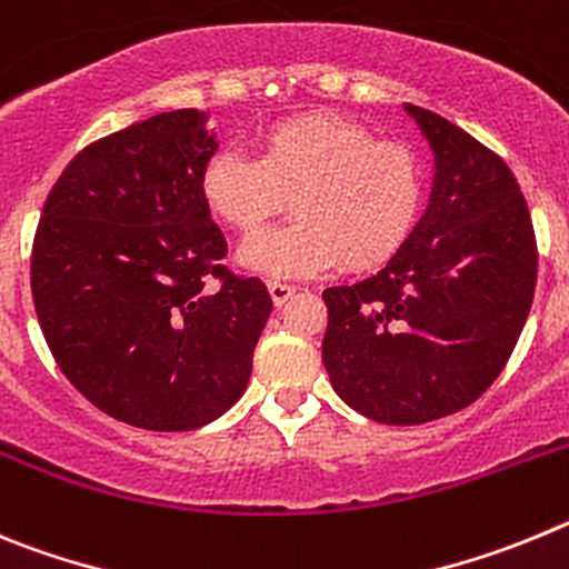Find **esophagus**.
<instances>
[{"label":"esophagus","mask_w":569,"mask_h":569,"mask_svg":"<svg viewBox=\"0 0 569 569\" xmlns=\"http://www.w3.org/2000/svg\"><path fill=\"white\" fill-rule=\"evenodd\" d=\"M297 291V286L283 283V280H269V295H272L274 306H283L291 295Z\"/></svg>","instance_id":"obj_1"}]
</instances>
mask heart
I'll use <instances>...</instances> for the list:
<instances>
[{
  "mask_svg": "<svg viewBox=\"0 0 569 569\" xmlns=\"http://www.w3.org/2000/svg\"><path fill=\"white\" fill-rule=\"evenodd\" d=\"M209 212L240 234L278 218L295 221L247 240L240 260L272 278H317L337 266L371 272L413 234L425 201L417 152L373 138L357 121L306 116L269 127L258 158L218 150L201 172Z\"/></svg>",
  "mask_w": 569,
  "mask_h": 569,
  "instance_id": "obj_1",
  "label": "heart"
}]
</instances>
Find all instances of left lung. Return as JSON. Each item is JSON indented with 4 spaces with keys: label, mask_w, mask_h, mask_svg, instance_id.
I'll return each instance as SVG.
<instances>
[{
    "label": "left lung",
    "mask_w": 569,
    "mask_h": 569,
    "mask_svg": "<svg viewBox=\"0 0 569 569\" xmlns=\"http://www.w3.org/2000/svg\"><path fill=\"white\" fill-rule=\"evenodd\" d=\"M437 156L431 203L382 272L322 291V362L373 422L450 417L496 382L533 306L539 249L510 167L448 119L406 104Z\"/></svg>",
    "instance_id": "1"
}]
</instances>
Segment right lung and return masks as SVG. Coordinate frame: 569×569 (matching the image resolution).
<instances>
[{"instance_id": "add662e5", "label": "right lung", "mask_w": 569, "mask_h": 569, "mask_svg": "<svg viewBox=\"0 0 569 569\" xmlns=\"http://www.w3.org/2000/svg\"><path fill=\"white\" fill-rule=\"evenodd\" d=\"M203 112H161L87 144L44 201L30 291L61 373L99 411L192 431L247 391L272 297L234 274L201 196Z\"/></svg>"}]
</instances>
